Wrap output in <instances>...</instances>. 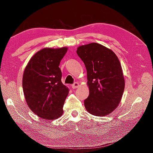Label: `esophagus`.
I'll return each mask as SVG.
<instances>
[{
  "label": "esophagus",
  "mask_w": 153,
  "mask_h": 153,
  "mask_svg": "<svg viewBox=\"0 0 153 153\" xmlns=\"http://www.w3.org/2000/svg\"><path fill=\"white\" fill-rule=\"evenodd\" d=\"M79 86V84L78 82H75L71 85V87L73 88H78Z\"/></svg>",
  "instance_id": "34e87169"
}]
</instances>
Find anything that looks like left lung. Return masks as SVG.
Here are the masks:
<instances>
[{"label":"left lung","mask_w":153,"mask_h":153,"mask_svg":"<svg viewBox=\"0 0 153 153\" xmlns=\"http://www.w3.org/2000/svg\"><path fill=\"white\" fill-rule=\"evenodd\" d=\"M76 52L87 71L90 94L85 108L92 115H107L117 107L124 91L120 62L112 51L98 43L79 46Z\"/></svg>","instance_id":"obj_1"}]
</instances>
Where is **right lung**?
I'll use <instances>...</instances> for the list:
<instances>
[{
  "label": "right lung",
  "mask_w": 153,
  "mask_h": 153,
  "mask_svg": "<svg viewBox=\"0 0 153 153\" xmlns=\"http://www.w3.org/2000/svg\"><path fill=\"white\" fill-rule=\"evenodd\" d=\"M67 48H43L25 67L22 86L28 107L38 117L55 120L61 117L69 89L61 82L59 68Z\"/></svg>",
  "instance_id": "obj_1"
}]
</instances>
